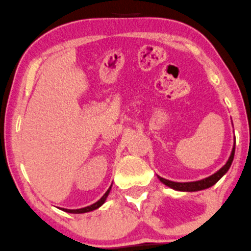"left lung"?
Here are the masks:
<instances>
[{
    "instance_id": "8db88e82",
    "label": "left lung",
    "mask_w": 251,
    "mask_h": 251,
    "mask_svg": "<svg viewBox=\"0 0 251 251\" xmlns=\"http://www.w3.org/2000/svg\"><path fill=\"white\" fill-rule=\"evenodd\" d=\"M234 149H236V147H233V149H232L231 156H230V159H228L227 162H226V165L224 166L221 170H219L218 172L213 174V176H208V178L202 179V180H199V181H191V183H176V181L167 180V179L159 176L160 180L162 181L163 184H166L167 186H170V188H172L174 190H178V191H199V190H204V189L210 188V186H213L214 184L218 183L219 179H220L226 172H227L228 168L231 167V163H232V161H233V157H234Z\"/></svg>"
}]
</instances>
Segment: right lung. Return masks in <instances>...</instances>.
Listing matches in <instances>:
<instances>
[{"label": "right lung", "instance_id": "obj_1", "mask_svg": "<svg viewBox=\"0 0 251 251\" xmlns=\"http://www.w3.org/2000/svg\"><path fill=\"white\" fill-rule=\"evenodd\" d=\"M110 188H112V186H110ZM110 188L107 190V192H105V194L103 195V196H102L101 199L99 200V201H97L96 203H94V204L89 205V207H85V208H80V209H63V210H65V212H67V213H73V214H80V213L91 212V210H95V209H97V208H99V207H101V205L103 204V203H104L105 199H107L108 194H109V191H110Z\"/></svg>", "mask_w": 251, "mask_h": 251}]
</instances>
